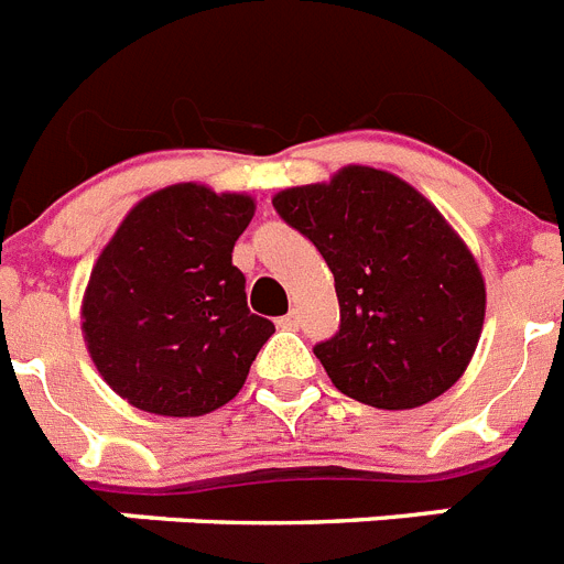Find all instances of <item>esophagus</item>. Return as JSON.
<instances>
[{
    "mask_svg": "<svg viewBox=\"0 0 564 564\" xmlns=\"http://www.w3.org/2000/svg\"><path fill=\"white\" fill-rule=\"evenodd\" d=\"M276 325H279V328H285V330H296V328H300V311H291V314L279 316Z\"/></svg>",
    "mask_w": 564,
    "mask_h": 564,
    "instance_id": "1",
    "label": "esophagus"
}]
</instances>
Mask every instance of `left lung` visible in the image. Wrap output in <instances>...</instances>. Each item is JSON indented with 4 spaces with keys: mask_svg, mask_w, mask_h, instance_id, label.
I'll use <instances>...</instances> for the list:
<instances>
[{
    "mask_svg": "<svg viewBox=\"0 0 564 564\" xmlns=\"http://www.w3.org/2000/svg\"><path fill=\"white\" fill-rule=\"evenodd\" d=\"M273 208L334 273L339 334L314 348L345 397L411 411L456 384L485 322V279L433 202L388 171L348 165L285 187Z\"/></svg>",
    "mask_w": 564,
    "mask_h": 564,
    "instance_id": "1",
    "label": "left lung"
}]
</instances>
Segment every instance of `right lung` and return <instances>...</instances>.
<instances>
[{"mask_svg":"<svg viewBox=\"0 0 564 564\" xmlns=\"http://www.w3.org/2000/svg\"><path fill=\"white\" fill-rule=\"evenodd\" d=\"M248 194L180 182L139 199L82 296V336L99 377L156 416H205L242 391L273 322L250 314L236 239Z\"/></svg>","mask_w":564,"mask_h":564,"instance_id":"1","label":"right lung"}]
</instances>
